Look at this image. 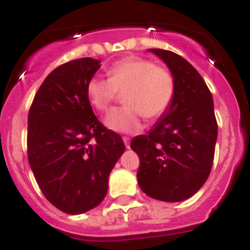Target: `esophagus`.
I'll return each instance as SVG.
<instances>
[{
    "mask_svg": "<svg viewBox=\"0 0 250 250\" xmlns=\"http://www.w3.org/2000/svg\"><path fill=\"white\" fill-rule=\"evenodd\" d=\"M123 140H124V144H125V146H126L127 149H129V147H130V139L127 138V136H124Z\"/></svg>",
    "mask_w": 250,
    "mask_h": 250,
    "instance_id": "34e87169",
    "label": "esophagus"
}]
</instances>
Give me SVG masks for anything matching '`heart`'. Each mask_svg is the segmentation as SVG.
Segmentation results:
<instances>
[{
    "mask_svg": "<svg viewBox=\"0 0 250 250\" xmlns=\"http://www.w3.org/2000/svg\"><path fill=\"white\" fill-rule=\"evenodd\" d=\"M107 77H92L86 92L98 111H106L118 96L125 92L126 106L114 109L106 116V126L112 131L132 134L143 127V116L149 120L160 118L175 98V77L165 67L155 66L147 59L127 56L107 68Z\"/></svg>",
    "mask_w": 250,
    "mask_h": 250,
    "instance_id": "1",
    "label": "heart"
}]
</instances>
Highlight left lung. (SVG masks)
Here are the masks:
<instances>
[{
    "label": "left lung",
    "instance_id": "8db88e82",
    "mask_svg": "<svg viewBox=\"0 0 250 250\" xmlns=\"http://www.w3.org/2000/svg\"><path fill=\"white\" fill-rule=\"evenodd\" d=\"M175 77V98L146 135L131 140L140 159L139 187L161 202H182L207 182L213 167L218 124L210 90L200 74L175 52L150 48Z\"/></svg>",
    "mask_w": 250,
    "mask_h": 250
}]
</instances>
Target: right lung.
Returning a JSON list of instances; mask_svg holds the SVG:
<instances>
[{
	"label": "right lung",
	"mask_w": 250,
	"mask_h": 250,
	"mask_svg": "<svg viewBox=\"0 0 250 250\" xmlns=\"http://www.w3.org/2000/svg\"><path fill=\"white\" fill-rule=\"evenodd\" d=\"M100 60L83 57L50 72L28 112L27 156L40 189L63 213L98 207L109 188V175L125 151L119 134L94 115L87 83Z\"/></svg>",
	"instance_id": "add662e5"
}]
</instances>
